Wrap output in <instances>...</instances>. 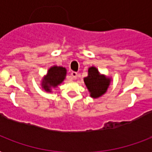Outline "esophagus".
<instances>
[{"instance_id":"34e87169","label":"esophagus","mask_w":152,"mask_h":152,"mask_svg":"<svg viewBox=\"0 0 152 152\" xmlns=\"http://www.w3.org/2000/svg\"><path fill=\"white\" fill-rule=\"evenodd\" d=\"M71 76H72V78L74 79V80H76V79H77L78 74H77V72H71Z\"/></svg>"}]
</instances>
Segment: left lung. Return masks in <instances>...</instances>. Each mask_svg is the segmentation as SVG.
<instances>
[{
    "mask_svg": "<svg viewBox=\"0 0 152 152\" xmlns=\"http://www.w3.org/2000/svg\"><path fill=\"white\" fill-rule=\"evenodd\" d=\"M86 87L88 88L91 98H99L104 95L108 89L110 79L102 75L95 67H90L88 69V76L83 78Z\"/></svg>",
    "mask_w": 152,
    "mask_h": 152,
    "instance_id": "8db88e82",
    "label": "left lung"
}]
</instances>
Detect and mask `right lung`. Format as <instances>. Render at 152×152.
Wrapping results in <instances>:
<instances>
[{
    "label": "right lung",
    "instance_id": "right-lung-1",
    "mask_svg": "<svg viewBox=\"0 0 152 152\" xmlns=\"http://www.w3.org/2000/svg\"><path fill=\"white\" fill-rule=\"evenodd\" d=\"M66 73L65 68L56 65L51 67L45 78L42 81V87L47 92H51V88H57L64 81Z\"/></svg>",
    "mask_w": 152,
    "mask_h": 152
}]
</instances>
